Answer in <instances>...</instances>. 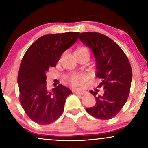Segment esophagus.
<instances>
[{
  "mask_svg": "<svg viewBox=\"0 0 148 148\" xmlns=\"http://www.w3.org/2000/svg\"><path fill=\"white\" fill-rule=\"evenodd\" d=\"M73 91V92H74V93H75L76 94H80V95H82L83 94H84V92H83V91H82V90H72Z\"/></svg>",
  "mask_w": 148,
  "mask_h": 148,
  "instance_id": "esophagus-1",
  "label": "esophagus"
}]
</instances>
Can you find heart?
<instances>
[{
	"label": "heart",
	"instance_id": "obj_1",
	"mask_svg": "<svg viewBox=\"0 0 148 148\" xmlns=\"http://www.w3.org/2000/svg\"><path fill=\"white\" fill-rule=\"evenodd\" d=\"M75 52H87V53L89 54V50L88 48L86 47V46H79V47L77 48ZM70 82L71 84L73 86H79L83 83V78L81 75H75L72 76L71 77Z\"/></svg>",
	"mask_w": 148,
	"mask_h": 148
}]
</instances>
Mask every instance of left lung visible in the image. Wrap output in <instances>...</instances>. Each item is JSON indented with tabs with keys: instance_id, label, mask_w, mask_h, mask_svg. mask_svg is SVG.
Here are the masks:
<instances>
[{
	"instance_id": "1",
	"label": "left lung",
	"mask_w": 148,
	"mask_h": 148,
	"mask_svg": "<svg viewBox=\"0 0 148 148\" xmlns=\"http://www.w3.org/2000/svg\"><path fill=\"white\" fill-rule=\"evenodd\" d=\"M79 39L94 52L96 76L101 79L98 90L90 91L96 99L94 106L86 111L95 118L108 120L114 117L126 103L130 92L132 69L128 58L118 44L104 34L84 32Z\"/></svg>"
}]
</instances>
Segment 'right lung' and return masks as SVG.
Returning a JSON list of instances; mask_svg holds the SVG:
<instances>
[{"label": "right lung", "instance_id": "1", "mask_svg": "<svg viewBox=\"0 0 148 148\" xmlns=\"http://www.w3.org/2000/svg\"><path fill=\"white\" fill-rule=\"evenodd\" d=\"M79 32L42 36L29 46L22 58L17 82L19 101L28 116L39 125L54 122L64 111L66 98L72 92L60 84L46 88V73L56 66L62 54L77 40Z\"/></svg>", "mask_w": 148, "mask_h": 148}]
</instances>
